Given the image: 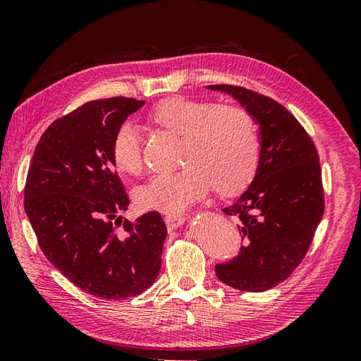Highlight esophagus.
Returning <instances> with one entry per match:
<instances>
[{"label": "esophagus", "mask_w": 361, "mask_h": 361, "mask_svg": "<svg viewBox=\"0 0 361 361\" xmlns=\"http://www.w3.org/2000/svg\"><path fill=\"white\" fill-rule=\"evenodd\" d=\"M164 221H166L169 231H175V228H178L185 224L186 219L183 214H167L166 218H164Z\"/></svg>", "instance_id": "1"}]
</instances>
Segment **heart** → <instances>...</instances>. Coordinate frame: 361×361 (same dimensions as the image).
I'll return each mask as SVG.
<instances>
[{
    "instance_id": "b5f03b06",
    "label": "heart",
    "mask_w": 361,
    "mask_h": 361,
    "mask_svg": "<svg viewBox=\"0 0 361 361\" xmlns=\"http://www.w3.org/2000/svg\"><path fill=\"white\" fill-rule=\"evenodd\" d=\"M153 120L185 137L183 161L188 167L159 173L135 189L142 209L180 214L214 186L219 192L245 188L257 169L260 143L246 110L235 106L172 97L153 110ZM112 159L123 173L142 169V130L123 123L112 142Z\"/></svg>"
}]
</instances>
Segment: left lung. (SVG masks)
Instances as JSON below:
<instances>
[{"instance_id": "8db88e82", "label": "left lung", "mask_w": 361, "mask_h": 361, "mask_svg": "<svg viewBox=\"0 0 361 361\" xmlns=\"http://www.w3.org/2000/svg\"><path fill=\"white\" fill-rule=\"evenodd\" d=\"M231 94L259 128V162L246 191L222 209L240 219L245 245L237 259L216 265V276L233 289L264 292L298 267L324 216L320 164L314 143L295 116L254 91L209 85Z\"/></svg>"}]
</instances>
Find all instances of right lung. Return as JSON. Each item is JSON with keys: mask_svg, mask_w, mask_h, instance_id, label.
<instances>
[{"mask_svg": "<svg viewBox=\"0 0 361 361\" xmlns=\"http://www.w3.org/2000/svg\"><path fill=\"white\" fill-rule=\"evenodd\" d=\"M143 104L109 97L54 121L26 176L25 213L45 257L71 283L106 300L135 297L154 283L167 237L158 212L134 222L120 214L129 197L115 173L112 142Z\"/></svg>", "mask_w": 361, "mask_h": 361, "instance_id": "obj_1", "label": "right lung"}]
</instances>
